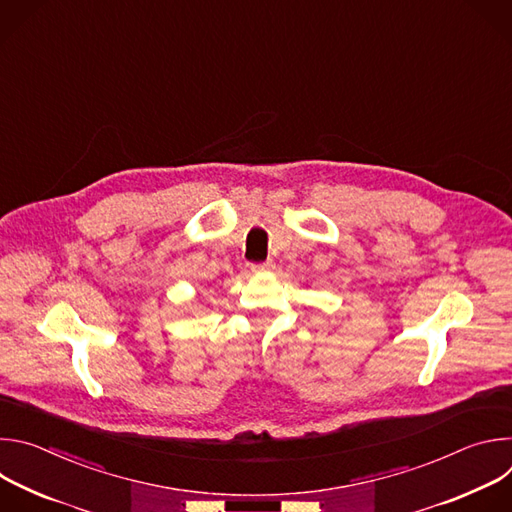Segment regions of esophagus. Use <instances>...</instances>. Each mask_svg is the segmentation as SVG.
Instances as JSON below:
<instances>
[{
  "label": "esophagus",
  "instance_id": "obj_1",
  "mask_svg": "<svg viewBox=\"0 0 512 512\" xmlns=\"http://www.w3.org/2000/svg\"><path fill=\"white\" fill-rule=\"evenodd\" d=\"M269 269H273V261H271V259H267V261H263V263L251 265V271H255V273H259V271H269Z\"/></svg>",
  "mask_w": 512,
  "mask_h": 512
}]
</instances>
